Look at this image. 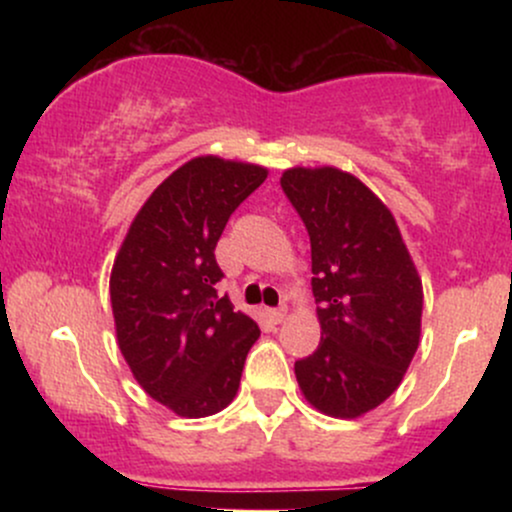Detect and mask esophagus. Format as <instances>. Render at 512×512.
Returning a JSON list of instances; mask_svg holds the SVG:
<instances>
[{
  "label": "esophagus",
  "instance_id": "esophagus-1",
  "mask_svg": "<svg viewBox=\"0 0 512 512\" xmlns=\"http://www.w3.org/2000/svg\"><path fill=\"white\" fill-rule=\"evenodd\" d=\"M286 317V308L284 305H281V308H274V310H269V320L274 322V325H279L281 320H284Z\"/></svg>",
  "mask_w": 512,
  "mask_h": 512
}]
</instances>
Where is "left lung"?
Here are the masks:
<instances>
[{
  "instance_id": "obj_1",
  "label": "left lung",
  "mask_w": 512,
  "mask_h": 512,
  "mask_svg": "<svg viewBox=\"0 0 512 512\" xmlns=\"http://www.w3.org/2000/svg\"><path fill=\"white\" fill-rule=\"evenodd\" d=\"M281 190L310 236L322 339L296 361L315 409L356 419L402 383L419 349L424 291L395 216L354 175L291 168Z\"/></svg>"
}]
</instances>
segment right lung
Here are the masks:
<instances>
[{
  "label": "right lung",
  "mask_w": 512,
  "mask_h": 512,
  "mask_svg": "<svg viewBox=\"0 0 512 512\" xmlns=\"http://www.w3.org/2000/svg\"><path fill=\"white\" fill-rule=\"evenodd\" d=\"M267 170L216 156L180 166L146 199L110 276L117 344L146 395L175 414L209 416L236 397L260 337L216 293V243Z\"/></svg>",
  "instance_id": "right-lung-1"
}]
</instances>
